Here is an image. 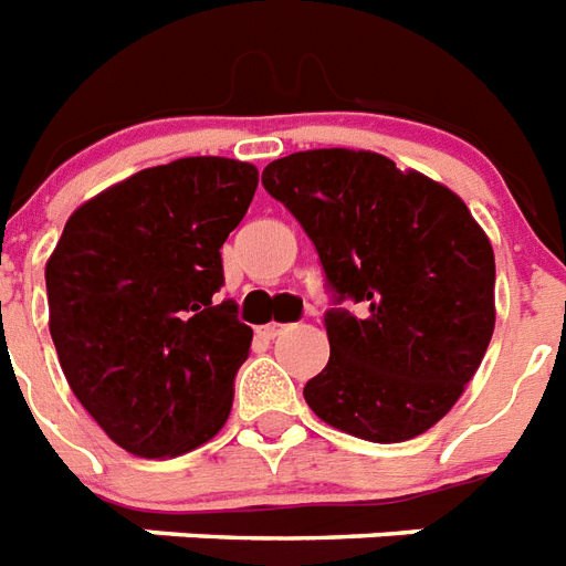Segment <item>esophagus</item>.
Wrapping results in <instances>:
<instances>
[{
	"label": "esophagus",
	"mask_w": 566,
	"mask_h": 566,
	"mask_svg": "<svg viewBox=\"0 0 566 566\" xmlns=\"http://www.w3.org/2000/svg\"><path fill=\"white\" fill-rule=\"evenodd\" d=\"M286 329H289V324H277V321H271V324H265V327H262L260 333L265 338H277L280 333H286Z\"/></svg>",
	"instance_id": "obj_1"
}]
</instances>
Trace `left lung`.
Returning <instances> with one entry per match:
<instances>
[{
	"instance_id": "8db88e82",
	"label": "left lung",
	"mask_w": 566,
	"mask_h": 566,
	"mask_svg": "<svg viewBox=\"0 0 566 566\" xmlns=\"http://www.w3.org/2000/svg\"><path fill=\"white\" fill-rule=\"evenodd\" d=\"M262 187L301 221L333 292L329 361L304 386L310 409L377 444L436 427L494 336V248L468 205L350 148L280 157Z\"/></svg>"
}]
</instances>
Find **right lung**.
Segmentation results:
<instances>
[{"label": "right lung", "mask_w": 566, "mask_h": 566, "mask_svg": "<svg viewBox=\"0 0 566 566\" xmlns=\"http://www.w3.org/2000/svg\"><path fill=\"white\" fill-rule=\"evenodd\" d=\"M260 171L228 157L143 169L72 212L46 262L49 329L72 395L143 459L207 444L230 415L254 329L237 318L221 245Z\"/></svg>", "instance_id": "right-lung-1"}]
</instances>
